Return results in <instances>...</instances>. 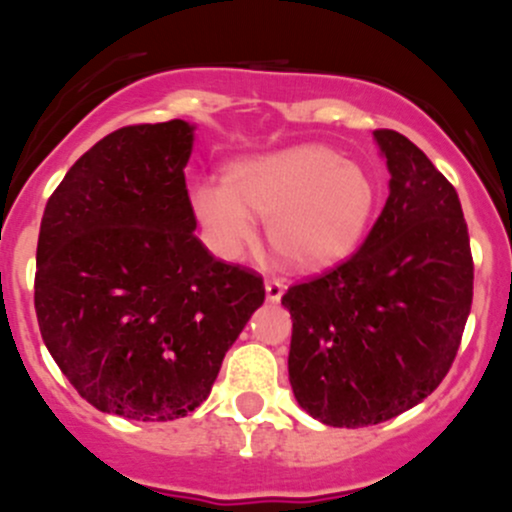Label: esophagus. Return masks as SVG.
Listing matches in <instances>:
<instances>
[{"label":"esophagus","mask_w":512,"mask_h":512,"mask_svg":"<svg viewBox=\"0 0 512 512\" xmlns=\"http://www.w3.org/2000/svg\"><path fill=\"white\" fill-rule=\"evenodd\" d=\"M263 288H266V298L271 303H278L283 298V291H286V286H283V281H278V278H268L266 283H263Z\"/></svg>","instance_id":"1"}]
</instances>
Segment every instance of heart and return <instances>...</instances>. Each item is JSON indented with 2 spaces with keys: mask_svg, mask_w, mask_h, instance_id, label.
<instances>
[{
  "mask_svg": "<svg viewBox=\"0 0 512 512\" xmlns=\"http://www.w3.org/2000/svg\"><path fill=\"white\" fill-rule=\"evenodd\" d=\"M378 189L366 169L333 149L298 144L229 166L226 181H201L191 206L221 258H239L266 216L271 244L298 268H326L361 246Z\"/></svg>",
  "mask_w": 512,
  "mask_h": 512,
  "instance_id": "b5f03b06",
  "label": "heart"
}]
</instances>
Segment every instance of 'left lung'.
<instances>
[{"instance_id":"left-lung-1","label":"left lung","mask_w":512,"mask_h":512,"mask_svg":"<svg viewBox=\"0 0 512 512\" xmlns=\"http://www.w3.org/2000/svg\"><path fill=\"white\" fill-rule=\"evenodd\" d=\"M388 199L366 244L281 298L293 321L288 381L333 428L391 421L448 373L473 301V256L458 194L391 129L373 131Z\"/></svg>"}]
</instances>
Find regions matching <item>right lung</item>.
<instances>
[{
    "label": "right lung",
    "mask_w": 512,
    "mask_h": 512,
    "mask_svg": "<svg viewBox=\"0 0 512 512\" xmlns=\"http://www.w3.org/2000/svg\"><path fill=\"white\" fill-rule=\"evenodd\" d=\"M196 126H124L96 141L47 201L34 308L44 346L101 413L174 421L209 398L263 303L254 271L194 236L184 169Z\"/></svg>",
    "instance_id": "1"
}]
</instances>
